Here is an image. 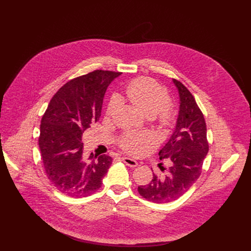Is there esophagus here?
<instances>
[{"mask_svg":"<svg viewBox=\"0 0 251 251\" xmlns=\"http://www.w3.org/2000/svg\"><path fill=\"white\" fill-rule=\"evenodd\" d=\"M122 160H123V162H124L127 166H129V167L135 168V167L138 166V162H137L136 160H134V159L129 158V157H122Z\"/></svg>","mask_w":251,"mask_h":251,"instance_id":"1","label":"esophagus"}]
</instances>
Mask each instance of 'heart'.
<instances>
[{
	"instance_id": "b5f03b06",
	"label": "heart",
	"mask_w": 251,
	"mask_h": 251,
	"mask_svg": "<svg viewBox=\"0 0 251 251\" xmlns=\"http://www.w3.org/2000/svg\"><path fill=\"white\" fill-rule=\"evenodd\" d=\"M125 93L130 102L149 117H154L163 128L173 125L175 111L170 103L168 90L156 80L148 77H140L128 83ZM115 107V99L112 98L106 108V114L111 115ZM155 138L148 133H127L120 140V146L128 153H139L146 145L154 142Z\"/></svg>"
}]
</instances>
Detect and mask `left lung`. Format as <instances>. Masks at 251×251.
I'll list each match as a JSON object with an SVG mask.
<instances>
[{"mask_svg":"<svg viewBox=\"0 0 251 251\" xmlns=\"http://www.w3.org/2000/svg\"><path fill=\"white\" fill-rule=\"evenodd\" d=\"M180 94V112L167 144L159 152L160 160L171 166L167 174L153 175L146 186H139V194L148 201L165 203L182 197L198 180L203 160L208 152L206 125L203 114L190 90L176 79H173ZM163 165V163H161ZM164 172V167H160Z\"/></svg>","mask_w":251,"mask_h":251,"instance_id":"1","label":"left lung"}]
</instances>
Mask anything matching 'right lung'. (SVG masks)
Segmentation results:
<instances>
[{
	"label": "right lung",
	"mask_w": 251,
	"mask_h": 251,
	"mask_svg": "<svg viewBox=\"0 0 251 251\" xmlns=\"http://www.w3.org/2000/svg\"><path fill=\"white\" fill-rule=\"evenodd\" d=\"M122 73L94 70L61 86L43 115L39 146L50 183L68 197L84 198L95 193L112 164L108 155L88 162L81 141L85 130L101 116L105 91Z\"/></svg>",
	"instance_id": "obj_1"
}]
</instances>
